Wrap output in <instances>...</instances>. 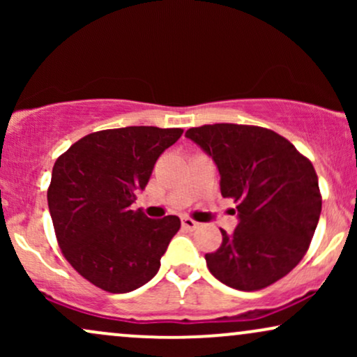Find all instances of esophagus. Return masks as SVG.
<instances>
[{
    "label": "esophagus",
    "instance_id": "esophagus-1",
    "mask_svg": "<svg viewBox=\"0 0 357 357\" xmlns=\"http://www.w3.org/2000/svg\"><path fill=\"white\" fill-rule=\"evenodd\" d=\"M181 225H183V228H186V230H196V228L199 227V223H196V221L191 218H183Z\"/></svg>",
    "mask_w": 357,
    "mask_h": 357
}]
</instances>
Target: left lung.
<instances>
[{
  "label": "left lung",
  "mask_w": 357,
  "mask_h": 357,
  "mask_svg": "<svg viewBox=\"0 0 357 357\" xmlns=\"http://www.w3.org/2000/svg\"><path fill=\"white\" fill-rule=\"evenodd\" d=\"M186 137L213 159L223 198L238 203L235 231L221 230L206 253L211 275L236 290H260L285 277L312 240L322 199L312 162L264 127L213 124Z\"/></svg>",
  "instance_id": "1"
}]
</instances>
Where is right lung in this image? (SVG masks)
Returning <instances> with one entry per match:
<instances>
[{"instance_id":"1","label":"right lung","mask_w":357,"mask_h":357,"mask_svg":"<svg viewBox=\"0 0 357 357\" xmlns=\"http://www.w3.org/2000/svg\"><path fill=\"white\" fill-rule=\"evenodd\" d=\"M181 134L151 126L99 130L56 159L47 195L53 228L68 264L93 285L126 294L158 273L181 221L151 220L130 206Z\"/></svg>"}]
</instances>
